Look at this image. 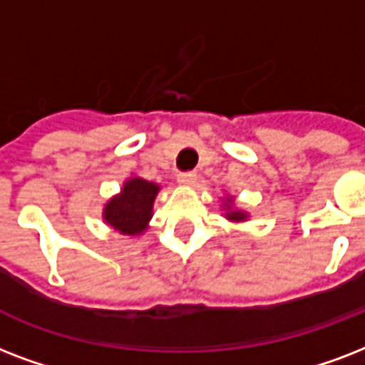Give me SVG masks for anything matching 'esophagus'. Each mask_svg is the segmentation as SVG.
<instances>
[{"instance_id":"1","label":"esophagus","mask_w":365,"mask_h":365,"mask_svg":"<svg viewBox=\"0 0 365 365\" xmlns=\"http://www.w3.org/2000/svg\"><path fill=\"white\" fill-rule=\"evenodd\" d=\"M177 179H179L180 185L192 186L197 180V175L194 173V171H186V173H179V177H177Z\"/></svg>"}]
</instances>
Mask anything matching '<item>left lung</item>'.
Returning a JSON list of instances; mask_svg holds the SVG:
<instances>
[{"label":"left lung","instance_id":"8db88e82","mask_svg":"<svg viewBox=\"0 0 365 365\" xmlns=\"http://www.w3.org/2000/svg\"><path fill=\"white\" fill-rule=\"evenodd\" d=\"M225 207H227V217L228 221H232V222H242L247 219V213L245 211H240V209L234 207V200L232 197H227V203H225Z\"/></svg>","mask_w":365,"mask_h":365}]
</instances>
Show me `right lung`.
Masks as SVG:
<instances>
[{
	"label": "right lung",
	"instance_id": "right-lung-1",
	"mask_svg": "<svg viewBox=\"0 0 365 365\" xmlns=\"http://www.w3.org/2000/svg\"><path fill=\"white\" fill-rule=\"evenodd\" d=\"M158 192L160 186L140 177L127 179L120 194L104 205V222L127 236L143 234L152 219V207Z\"/></svg>",
	"mask_w": 365,
	"mask_h": 365
}]
</instances>
